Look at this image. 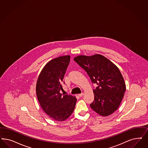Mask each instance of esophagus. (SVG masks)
I'll use <instances>...</instances> for the list:
<instances>
[{"label": "esophagus", "mask_w": 148, "mask_h": 148, "mask_svg": "<svg viewBox=\"0 0 148 148\" xmlns=\"http://www.w3.org/2000/svg\"><path fill=\"white\" fill-rule=\"evenodd\" d=\"M83 95H84V93H80V94L78 95V96H79V97H82Z\"/></svg>", "instance_id": "1"}]
</instances>
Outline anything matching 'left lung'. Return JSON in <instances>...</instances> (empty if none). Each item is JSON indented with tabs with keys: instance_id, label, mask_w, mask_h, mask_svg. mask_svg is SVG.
Here are the masks:
<instances>
[{
	"instance_id": "obj_1",
	"label": "left lung",
	"mask_w": 148,
	"mask_h": 148,
	"mask_svg": "<svg viewBox=\"0 0 148 148\" xmlns=\"http://www.w3.org/2000/svg\"><path fill=\"white\" fill-rule=\"evenodd\" d=\"M74 60L86 71L92 83L97 84L93 89L95 98L91 108L103 116L115 112L126 91L125 81L119 68L99 54L78 56Z\"/></svg>"
}]
</instances>
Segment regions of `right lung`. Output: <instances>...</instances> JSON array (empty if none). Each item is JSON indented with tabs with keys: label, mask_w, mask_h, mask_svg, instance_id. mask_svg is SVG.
<instances>
[{
	"label": "right lung",
	"mask_w": 148,
	"mask_h": 148,
	"mask_svg": "<svg viewBox=\"0 0 148 148\" xmlns=\"http://www.w3.org/2000/svg\"><path fill=\"white\" fill-rule=\"evenodd\" d=\"M71 56H61L49 62L38 77L36 92L41 107L52 119L63 121L73 112L77 98L62 95L63 79L70 62Z\"/></svg>",
	"instance_id": "1"
}]
</instances>
